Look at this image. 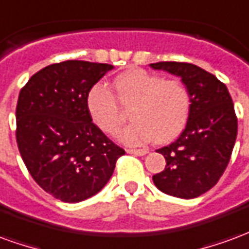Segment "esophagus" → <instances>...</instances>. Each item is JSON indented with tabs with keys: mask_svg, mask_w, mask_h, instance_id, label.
Listing matches in <instances>:
<instances>
[{
	"mask_svg": "<svg viewBox=\"0 0 249 249\" xmlns=\"http://www.w3.org/2000/svg\"><path fill=\"white\" fill-rule=\"evenodd\" d=\"M126 152L130 155H136V156H144L149 151L148 149H126Z\"/></svg>",
	"mask_w": 249,
	"mask_h": 249,
	"instance_id": "1",
	"label": "esophagus"
}]
</instances>
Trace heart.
Here are the masks:
<instances>
[{
  "instance_id": "b5f03b06",
  "label": "heart",
  "mask_w": 249,
  "mask_h": 249,
  "mask_svg": "<svg viewBox=\"0 0 249 249\" xmlns=\"http://www.w3.org/2000/svg\"><path fill=\"white\" fill-rule=\"evenodd\" d=\"M114 87L120 103L124 107L132 105L133 121L119 133L123 142H168L184 130L191 112V93L183 81L164 80L159 74L135 69L117 77ZM87 107L96 125L108 135H114L125 121L114 93L103 82L89 89Z\"/></svg>"
}]
</instances>
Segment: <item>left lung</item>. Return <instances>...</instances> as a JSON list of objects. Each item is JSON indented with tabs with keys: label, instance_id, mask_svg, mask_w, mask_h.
Masks as SVG:
<instances>
[{
	"label": "left lung",
	"instance_id": "1",
	"mask_svg": "<svg viewBox=\"0 0 249 249\" xmlns=\"http://www.w3.org/2000/svg\"><path fill=\"white\" fill-rule=\"evenodd\" d=\"M151 68L178 76L191 93V112L178 140L156 152L164 171L152 180L161 192L195 198L219 181L230 162L237 136V117L225 84L188 62H156Z\"/></svg>",
	"mask_w": 249,
	"mask_h": 249
}]
</instances>
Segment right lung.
Returning <instances> with one entry per match:
<instances>
[{
    "mask_svg": "<svg viewBox=\"0 0 249 249\" xmlns=\"http://www.w3.org/2000/svg\"><path fill=\"white\" fill-rule=\"evenodd\" d=\"M113 65L69 61L46 66L19 92L16 139L30 176L45 192L78 203L100 192L125 151L93 124L89 89Z\"/></svg>",
    "mask_w": 249,
    "mask_h": 249,
    "instance_id": "obj_1",
    "label": "right lung"
}]
</instances>
